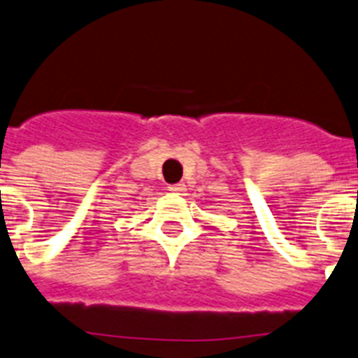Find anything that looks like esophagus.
I'll list each match as a JSON object with an SVG mask.
<instances>
[{
  "label": "esophagus",
  "instance_id": "esophagus-1",
  "mask_svg": "<svg viewBox=\"0 0 358 358\" xmlns=\"http://www.w3.org/2000/svg\"><path fill=\"white\" fill-rule=\"evenodd\" d=\"M169 191L173 192V194H180L182 191H185V185H183V183H175V185H169Z\"/></svg>",
  "mask_w": 358,
  "mask_h": 358
}]
</instances>
